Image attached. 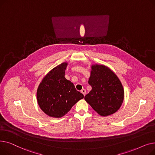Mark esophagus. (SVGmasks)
I'll list each match as a JSON object with an SVG mask.
<instances>
[{"label": "esophagus", "instance_id": "34e87169", "mask_svg": "<svg viewBox=\"0 0 155 155\" xmlns=\"http://www.w3.org/2000/svg\"><path fill=\"white\" fill-rule=\"evenodd\" d=\"M81 93H82L83 95L85 96V94H86V91L85 90V89H82V90L81 91Z\"/></svg>", "mask_w": 155, "mask_h": 155}]
</instances>
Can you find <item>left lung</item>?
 Returning <instances> with one entry per match:
<instances>
[{
    "label": "left lung",
    "mask_w": 155,
    "mask_h": 155,
    "mask_svg": "<svg viewBox=\"0 0 155 155\" xmlns=\"http://www.w3.org/2000/svg\"><path fill=\"white\" fill-rule=\"evenodd\" d=\"M88 84L92 90L85 96V100L99 115L108 116L120 109L124 101V88L109 67L92 64Z\"/></svg>",
    "instance_id": "1"
}]
</instances>
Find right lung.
I'll return each instance as SVG.
<instances>
[{
	"label": "right lung",
	"instance_id": "1",
	"mask_svg": "<svg viewBox=\"0 0 155 155\" xmlns=\"http://www.w3.org/2000/svg\"><path fill=\"white\" fill-rule=\"evenodd\" d=\"M67 65V62H64L53 68L43 78L38 88V104L50 117L64 116L78 101L84 98V95L64 77Z\"/></svg>",
	"mask_w": 155,
	"mask_h": 155
}]
</instances>
